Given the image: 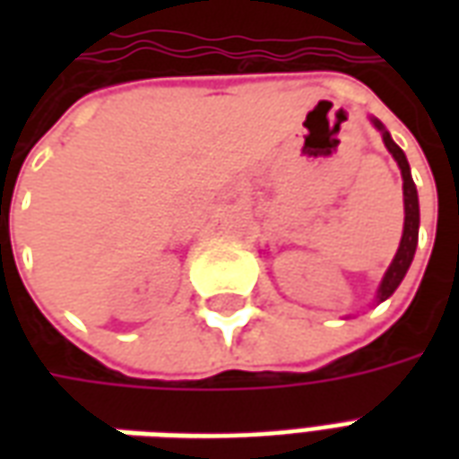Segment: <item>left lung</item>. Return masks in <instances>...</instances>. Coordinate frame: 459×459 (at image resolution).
I'll return each instance as SVG.
<instances>
[{
	"mask_svg": "<svg viewBox=\"0 0 459 459\" xmlns=\"http://www.w3.org/2000/svg\"><path fill=\"white\" fill-rule=\"evenodd\" d=\"M374 125L381 130V137H384L385 150L394 154V160L398 161L401 167V177H403V204H405V221H403V236H401V246L395 250L394 263L385 270L384 280L378 285V295L376 299L384 302L395 292V288L401 285V280L405 278V273L411 268L415 255V246H418V223H420V209H418V191H415L413 177H411V167H408V160H405L403 150L391 140V134L385 132V127L378 120H374Z\"/></svg>",
	"mask_w": 459,
	"mask_h": 459,
	"instance_id": "8db88e82",
	"label": "left lung"
}]
</instances>
